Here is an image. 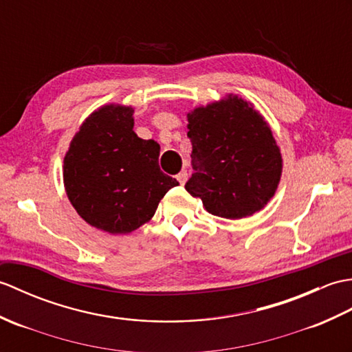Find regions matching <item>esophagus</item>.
Masks as SVG:
<instances>
[{
    "label": "esophagus",
    "mask_w": 352,
    "mask_h": 352,
    "mask_svg": "<svg viewBox=\"0 0 352 352\" xmlns=\"http://www.w3.org/2000/svg\"><path fill=\"white\" fill-rule=\"evenodd\" d=\"M177 181H179V184H181V185H184L185 182H186V179H188V173H186V170H182L181 171V173H179L177 176Z\"/></svg>",
    "instance_id": "1"
}]
</instances>
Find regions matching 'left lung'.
Listing matches in <instances>:
<instances>
[{
	"mask_svg": "<svg viewBox=\"0 0 352 352\" xmlns=\"http://www.w3.org/2000/svg\"><path fill=\"white\" fill-rule=\"evenodd\" d=\"M194 173L185 184L209 214L244 218L274 196L282 155L263 117L238 96L188 114Z\"/></svg>",
	"mask_w": 352,
	"mask_h": 352,
	"instance_id": "obj_1",
	"label": "left lung"
}]
</instances>
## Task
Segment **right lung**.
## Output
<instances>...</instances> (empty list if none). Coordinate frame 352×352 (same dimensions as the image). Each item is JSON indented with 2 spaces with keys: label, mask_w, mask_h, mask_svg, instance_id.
Instances as JSON below:
<instances>
[{
  "label": "right lung",
  "mask_w": 352,
  "mask_h": 352,
  "mask_svg": "<svg viewBox=\"0 0 352 352\" xmlns=\"http://www.w3.org/2000/svg\"><path fill=\"white\" fill-rule=\"evenodd\" d=\"M132 114L129 107L99 108L81 124L65 156L72 206L93 228L113 235L149 221L160 200L179 185L160 168V144L132 131Z\"/></svg>",
  "instance_id": "add662e5"
}]
</instances>
